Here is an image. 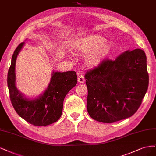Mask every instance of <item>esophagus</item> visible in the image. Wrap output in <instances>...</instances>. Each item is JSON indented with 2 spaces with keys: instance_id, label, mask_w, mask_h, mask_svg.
<instances>
[{
  "instance_id": "esophagus-1",
  "label": "esophagus",
  "mask_w": 156,
  "mask_h": 156,
  "mask_svg": "<svg viewBox=\"0 0 156 156\" xmlns=\"http://www.w3.org/2000/svg\"><path fill=\"white\" fill-rule=\"evenodd\" d=\"M78 82L80 83H84V82H85V78H84L83 75L80 74V76H78Z\"/></svg>"
}]
</instances>
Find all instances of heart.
I'll return each instance as SVG.
<instances>
[{
	"mask_svg": "<svg viewBox=\"0 0 156 156\" xmlns=\"http://www.w3.org/2000/svg\"><path fill=\"white\" fill-rule=\"evenodd\" d=\"M111 45L105 39L97 34L90 35L78 41L75 49L76 51L87 54L85 61L89 66H96L107 56Z\"/></svg>",
	"mask_w": 156,
	"mask_h": 156,
	"instance_id": "heart-1",
	"label": "heart"
}]
</instances>
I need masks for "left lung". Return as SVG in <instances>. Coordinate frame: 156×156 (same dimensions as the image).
Listing matches in <instances>:
<instances>
[{
  "instance_id": "obj_1",
  "label": "left lung",
  "mask_w": 156,
  "mask_h": 156,
  "mask_svg": "<svg viewBox=\"0 0 156 156\" xmlns=\"http://www.w3.org/2000/svg\"><path fill=\"white\" fill-rule=\"evenodd\" d=\"M87 109L92 119L113 123L137 111L149 82L147 56L141 49L126 51L115 60L105 59L85 74Z\"/></svg>"
}]
</instances>
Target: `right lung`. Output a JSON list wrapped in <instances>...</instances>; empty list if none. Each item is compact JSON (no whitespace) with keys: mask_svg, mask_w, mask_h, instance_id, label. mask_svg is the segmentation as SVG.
Wrapping results in <instances>:
<instances>
[{"mask_svg":"<svg viewBox=\"0 0 156 156\" xmlns=\"http://www.w3.org/2000/svg\"><path fill=\"white\" fill-rule=\"evenodd\" d=\"M24 43L15 50L11 66L8 73V87L13 107L20 117L30 124L37 126L51 124L60 118L63 111L64 98L77 83L75 71L54 72L48 86L39 97L28 99L16 86V63Z\"/></svg>","mask_w":156,"mask_h":156,"instance_id":"add662e5","label":"right lung"}]
</instances>
